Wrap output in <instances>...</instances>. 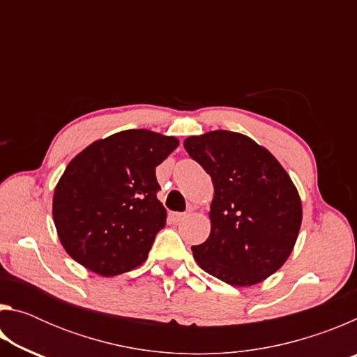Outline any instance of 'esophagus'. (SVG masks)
Instances as JSON below:
<instances>
[{
    "label": "esophagus",
    "instance_id": "obj_1",
    "mask_svg": "<svg viewBox=\"0 0 357 357\" xmlns=\"http://www.w3.org/2000/svg\"><path fill=\"white\" fill-rule=\"evenodd\" d=\"M185 217H187L185 213H172V214H170V219H172V222H174V223L183 222V220L185 219Z\"/></svg>",
    "mask_w": 357,
    "mask_h": 357
}]
</instances>
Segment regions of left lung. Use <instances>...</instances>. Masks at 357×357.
I'll use <instances>...</instances> for the list:
<instances>
[{"label": "left lung", "mask_w": 357, "mask_h": 357, "mask_svg": "<svg viewBox=\"0 0 357 357\" xmlns=\"http://www.w3.org/2000/svg\"><path fill=\"white\" fill-rule=\"evenodd\" d=\"M184 148L214 184L209 238L193 245L208 274L233 287H252L287 261L298 239L302 204L279 160L247 135L213 130Z\"/></svg>", "instance_id": "left-lung-1"}]
</instances>
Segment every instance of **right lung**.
<instances>
[{
	"mask_svg": "<svg viewBox=\"0 0 357 357\" xmlns=\"http://www.w3.org/2000/svg\"><path fill=\"white\" fill-rule=\"evenodd\" d=\"M178 138L146 129L118 132L84 148L66 167L53 195V222L64 250L93 273L135 269L165 227L155 167Z\"/></svg>",
	"mask_w": 357,
	"mask_h": 357,
	"instance_id": "add662e5",
	"label": "right lung"
}]
</instances>
